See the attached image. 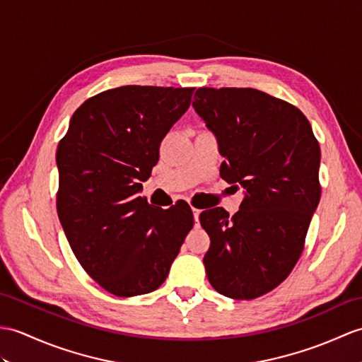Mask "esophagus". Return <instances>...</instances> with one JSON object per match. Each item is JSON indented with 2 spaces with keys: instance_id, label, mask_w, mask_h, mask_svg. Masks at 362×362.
Returning <instances> with one entry per match:
<instances>
[{
  "instance_id": "1",
  "label": "esophagus",
  "mask_w": 362,
  "mask_h": 362,
  "mask_svg": "<svg viewBox=\"0 0 362 362\" xmlns=\"http://www.w3.org/2000/svg\"><path fill=\"white\" fill-rule=\"evenodd\" d=\"M192 216H194V221L199 222V216H200V209L192 208Z\"/></svg>"
}]
</instances>
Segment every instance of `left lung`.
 Segmentation results:
<instances>
[{
  "instance_id": "8db88e82",
  "label": "left lung",
  "mask_w": 362,
  "mask_h": 362,
  "mask_svg": "<svg viewBox=\"0 0 362 362\" xmlns=\"http://www.w3.org/2000/svg\"><path fill=\"white\" fill-rule=\"evenodd\" d=\"M196 112L219 143L221 177L245 189L239 211L206 209L209 284L231 299H256L295 268L321 199V148L296 106L251 88H199Z\"/></svg>"
}]
</instances>
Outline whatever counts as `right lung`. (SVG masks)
Listing matches in <instances>:
<instances>
[{"mask_svg": "<svg viewBox=\"0 0 362 362\" xmlns=\"http://www.w3.org/2000/svg\"><path fill=\"white\" fill-rule=\"evenodd\" d=\"M192 92L136 85L100 92L74 112L58 143V219L83 270L115 296L160 287L194 225L188 204L153 208L139 194Z\"/></svg>", "mask_w": 362, "mask_h": 362, "instance_id": "1", "label": "right lung"}]
</instances>
